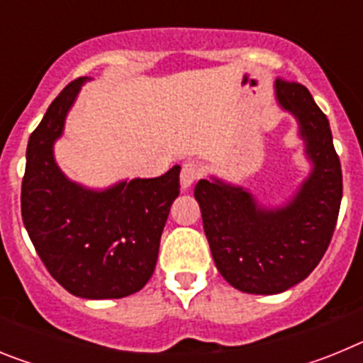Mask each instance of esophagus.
Here are the masks:
<instances>
[{
	"instance_id": "1",
	"label": "esophagus",
	"mask_w": 363,
	"mask_h": 363,
	"mask_svg": "<svg viewBox=\"0 0 363 363\" xmlns=\"http://www.w3.org/2000/svg\"><path fill=\"white\" fill-rule=\"evenodd\" d=\"M200 176H201L200 163L194 162V160H192V162H185L184 167H182V176H179V178H182V187L189 189L198 178H200Z\"/></svg>"
}]
</instances>
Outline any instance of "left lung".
Segmentation results:
<instances>
[{"mask_svg": "<svg viewBox=\"0 0 363 363\" xmlns=\"http://www.w3.org/2000/svg\"><path fill=\"white\" fill-rule=\"evenodd\" d=\"M277 98L293 112L313 172L284 209L259 207L242 187L200 179L194 196L218 271L251 294L284 293L306 280L331 243L342 201V167L329 120L298 82L278 78Z\"/></svg>", "mask_w": 363, "mask_h": 363, "instance_id": "8db88e82", "label": "left lung"}]
</instances>
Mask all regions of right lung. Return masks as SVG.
<instances>
[{
  "label": "right lung",
  "mask_w": 363,
  "mask_h": 363,
  "mask_svg": "<svg viewBox=\"0 0 363 363\" xmlns=\"http://www.w3.org/2000/svg\"><path fill=\"white\" fill-rule=\"evenodd\" d=\"M85 79H74L56 96L28 138L21 216L47 271L70 294L123 298L152 277L163 227L179 194V165L160 178L121 182L101 192L67 179L52 145Z\"/></svg>",
  "instance_id": "right-lung-1"
}]
</instances>
